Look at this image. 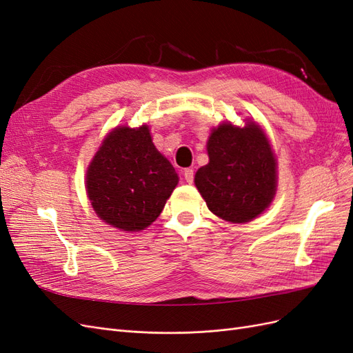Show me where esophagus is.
<instances>
[{
    "label": "esophagus",
    "mask_w": 353,
    "mask_h": 353,
    "mask_svg": "<svg viewBox=\"0 0 353 353\" xmlns=\"http://www.w3.org/2000/svg\"><path fill=\"white\" fill-rule=\"evenodd\" d=\"M183 175H184V179L187 181L188 184H191L194 181V170L193 169H184Z\"/></svg>",
    "instance_id": "1"
}]
</instances>
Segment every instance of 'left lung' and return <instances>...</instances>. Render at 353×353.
<instances>
[{
	"instance_id": "8db88e82",
	"label": "left lung",
	"mask_w": 353,
	"mask_h": 353,
	"mask_svg": "<svg viewBox=\"0 0 353 353\" xmlns=\"http://www.w3.org/2000/svg\"><path fill=\"white\" fill-rule=\"evenodd\" d=\"M209 163L194 178L197 190L216 216L249 222L271 205L275 194V157L261 128L243 130L230 123L213 130L208 143Z\"/></svg>"
}]
</instances>
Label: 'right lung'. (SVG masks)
I'll return each instance as SVG.
<instances>
[{"mask_svg":"<svg viewBox=\"0 0 353 353\" xmlns=\"http://www.w3.org/2000/svg\"><path fill=\"white\" fill-rule=\"evenodd\" d=\"M176 184L174 166L156 150L145 125L114 130L87 172L95 213L123 231H140L156 221Z\"/></svg>","mask_w":353,"mask_h":353,"instance_id":"add662e5","label":"right lung"}]
</instances>
